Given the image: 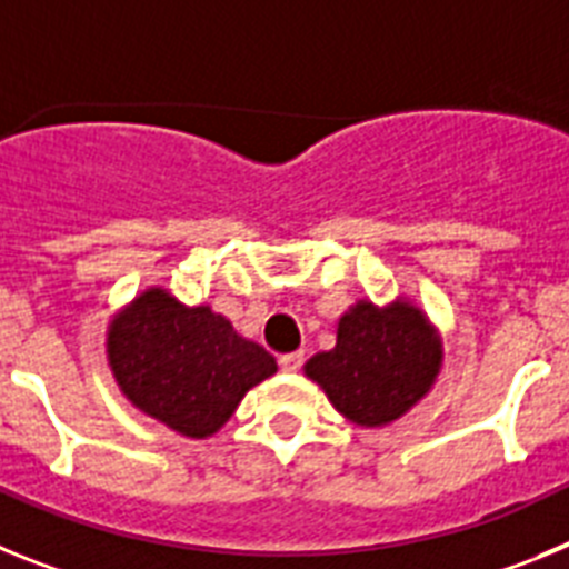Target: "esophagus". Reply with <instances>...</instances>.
I'll use <instances>...</instances> for the list:
<instances>
[{"instance_id":"obj_1","label":"esophagus","mask_w":569,"mask_h":569,"mask_svg":"<svg viewBox=\"0 0 569 569\" xmlns=\"http://www.w3.org/2000/svg\"><path fill=\"white\" fill-rule=\"evenodd\" d=\"M301 365H305V353H301V350H296V353H284L279 359V367L284 370V373H296V370H301Z\"/></svg>"}]
</instances>
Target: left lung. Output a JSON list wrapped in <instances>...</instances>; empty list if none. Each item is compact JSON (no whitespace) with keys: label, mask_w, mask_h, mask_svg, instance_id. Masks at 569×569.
<instances>
[{"label":"left lung","mask_w":569,"mask_h":569,"mask_svg":"<svg viewBox=\"0 0 569 569\" xmlns=\"http://www.w3.org/2000/svg\"><path fill=\"white\" fill-rule=\"evenodd\" d=\"M441 359L439 330L416 305L396 299L376 308L361 299L339 319L333 350L316 353L305 373L345 419L381 427L430 393Z\"/></svg>","instance_id":"obj_1"}]
</instances>
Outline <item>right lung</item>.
<instances>
[{
    "label": "right lung",
    "mask_w": 569,
    "mask_h": 569,
    "mask_svg": "<svg viewBox=\"0 0 569 569\" xmlns=\"http://www.w3.org/2000/svg\"><path fill=\"white\" fill-rule=\"evenodd\" d=\"M108 365L128 401L188 439L213 436L276 359L208 305L162 288L136 296L108 328Z\"/></svg>",
    "instance_id": "add662e5"
}]
</instances>
